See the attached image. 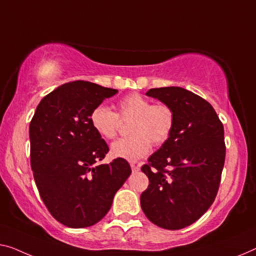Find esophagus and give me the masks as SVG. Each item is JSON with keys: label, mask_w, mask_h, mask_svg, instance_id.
<instances>
[{"label": "esophagus", "mask_w": 256, "mask_h": 256, "mask_svg": "<svg viewBox=\"0 0 256 256\" xmlns=\"http://www.w3.org/2000/svg\"><path fill=\"white\" fill-rule=\"evenodd\" d=\"M131 169L133 172H138L140 170V166L139 164H134V163H131Z\"/></svg>", "instance_id": "34e87169"}]
</instances>
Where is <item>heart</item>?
<instances>
[{"label":"heart","mask_w":256,"mask_h":256,"mask_svg":"<svg viewBox=\"0 0 256 256\" xmlns=\"http://www.w3.org/2000/svg\"><path fill=\"white\" fill-rule=\"evenodd\" d=\"M120 120H132L130 136L115 141L110 147L112 156L126 161H138L150 152L152 144L161 146L170 138L174 128V112L166 104H152L138 93L128 94L117 104V114L109 106L98 104L90 114V123L98 136L114 139Z\"/></svg>","instance_id":"b5f03b06"}]
</instances>
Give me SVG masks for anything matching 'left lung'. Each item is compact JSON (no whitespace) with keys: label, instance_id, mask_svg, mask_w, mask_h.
I'll return each mask as SVG.
<instances>
[{"label":"left lung","instance_id":"8db88e82","mask_svg":"<svg viewBox=\"0 0 256 256\" xmlns=\"http://www.w3.org/2000/svg\"><path fill=\"white\" fill-rule=\"evenodd\" d=\"M146 95L172 108L174 128L141 166L150 179L141 208L155 226L179 230L199 220L215 200L226 161L224 128L212 104L188 90L161 87Z\"/></svg>","mask_w":256,"mask_h":256}]
</instances>
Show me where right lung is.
<instances>
[{
    "label": "right lung",
    "mask_w": 256,
    "mask_h": 256,
    "mask_svg": "<svg viewBox=\"0 0 256 256\" xmlns=\"http://www.w3.org/2000/svg\"><path fill=\"white\" fill-rule=\"evenodd\" d=\"M117 92L84 80L66 82L40 101L30 123L34 180L49 212L66 226L101 220L131 174L124 158L98 164L109 147L90 123L94 106Z\"/></svg>",
    "instance_id": "obj_1"
}]
</instances>
